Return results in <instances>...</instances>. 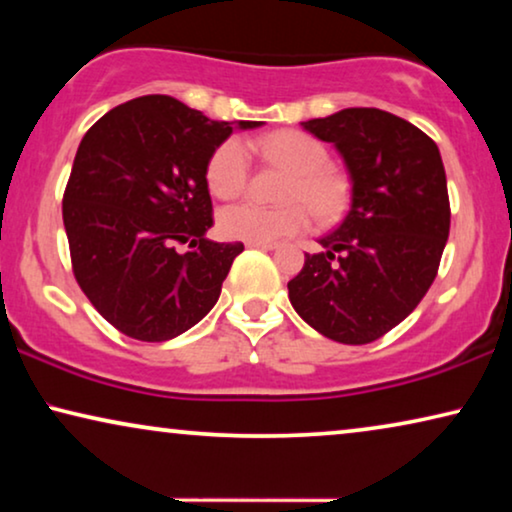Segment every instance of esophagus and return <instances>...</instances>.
Wrapping results in <instances>:
<instances>
[{"label":"esophagus","instance_id":"esophagus-1","mask_svg":"<svg viewBox=\"0 0 512 512\" xmlns=\"http://www.w3.org/2000/svg\"><path fill=\"white\" fill-rule=\"evenodd\" d=\"M247 247H251V249H265V251H272V249H277L279 244H277V242H247Z\"/></svg>","mask_w":512,"mask_h":512}]
</instances>
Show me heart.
<instances>
[{
  "instance_id": "1",
  "label": "heart",
  "mask_w": 512,
  "mask_h": 512,
  "mask_svg": "<svg viewBox=\"0 0 512 512\" xmlns=\"http://www.w3.org/2000/svg\"><path fill=\"white\" fill-rule=\"evenodd\" d=\"M263 158L289 170L282 207H258L251 202L221 209L219 230L230 240L275 242L303 233L312 214L319 221L340 216L347 202V181L328 167L326 146L305 132L282 130L254 144ZM249 179V153L240 139H226L207 165V186L219 200L240 198Z\"/></svg>"
}]
</instances>
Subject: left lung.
Returning a JSON list of instances; mask_svg holds the SVG:
<instances>
[{
	"label": "left lung",
	"instance_id": "obj_1",
	"mask_svg": "<svg viewBox=\"0 0 512 512\" xmlns=\"http://www.w3.org/2000/svg\"><path fill=\"white\" fill-rule=\"evenodd\" d=\"M335 146L352 205L324 251L289 282L300 317L342 345H368L401 324L436 279L450 200L436 142L389 111L352 107L300 123Z\"/></svg>",
	"mask_w": 512,
	"mask_h": 512
}]
</instances>
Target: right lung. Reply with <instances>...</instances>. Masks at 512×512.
<instances>
[{"instance_id":"1","label":"right lung","mask_w":512,"mask_h":512,"mask_svg":"<svg viewBox=\"0 0 512 512\" xmlns=\"http://www.w3.org/2000/svg\"><path fill=\"white\" fill-rule=\"evenodd\" d=\"M261 121H212L167 95L104 114L76 151L65 221L74 277L95 310L142 342L193 328L216 305L244 244L207 237V165L233 135ZM191 250L179 255L177 243Z\"/></svg>"}]
</instances>
